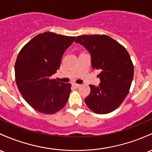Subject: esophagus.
Here are the masks:
<instances>
[{"mask_svg": "<svg viewBox=\"0 0 152 152\" xmlns=\"http://www.w3.org/2000/svg\"><path fill=\"white\" fill-rule=\"evenodd\" d=\"M81 86V85L79 84H73V86L74 88H76V89H78V88H79Z\"/></svg>", "mask_w": 152, "mask_h": 152, "instance_id": "esophagus-1", "label": "esophagus"}]
</instances>
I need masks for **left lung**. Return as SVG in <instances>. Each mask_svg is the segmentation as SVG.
Returning <instances> with one entry per match:
<instances>
[{
	"mask_svg": "<svg viewBox=\"0 0 152 152\" xmlns=\"http://www.w3.org/2000/svg\"><path fill=\"white\" fill-rule=\"evenodd\" d=\"M75 42L89 52L91 66L100 71L99 86L90 85L91 92L85 103L96 114L111 113L122 104L132 83L134 69L129 53L104 34L78 36Z\"/></svg>",
	"mask_w": 152,
	"mask_h": 152,
	"instance_id": "1",
	"label": "left lung"
}]
</instances>
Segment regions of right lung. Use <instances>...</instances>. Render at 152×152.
Returning <instances> with one entry per match:
<instances>
[{
    "instance_id": "add662e5",
    "label": "right lung",
    "mask_w": 152,
    "mask_h": 152,
    "mask_svg": "<svg viewBox=\"0 0 152 152\" xmlns=\"http://www.w3.org/2000/svg\"><path fill=\"white\" fill-rule=\"evenodd\" d=\"M74 39L75 37L48 31L34 37L19 52L15 63L16 85L35 110L53 114L66 105L71 84L51 76L59 69L63 53Z\"/></svg>"
}]
</instances>
